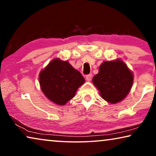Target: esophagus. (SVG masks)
<instances>
[{
	"label": "esophagus",
	"mask_w": 156,
	"mask_h": 156,
	"mask_svg": "<svg viewBox=\"0 0 156 156\" xmlns=\"http://www.w3.org/2000/svg\"><path fill=\"white\" fill-rule=\"evenodd\" d=\"M85 79H86L87 81H88V82H90V81L91 79H92V75H91V74H89V75L86 76V77H85Z\"/></svg>",
	"instance_id": "esophagus-1"
}]
</instances>
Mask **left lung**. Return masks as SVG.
Wrapping results in <instances>:
<instances>
[{
	"label": "left lung",
	"instance_id": "1",
	"mask_svg": "<svg viewBox=\"0 0 156 156\" xmlns=\"http://www.w3.org/2000/svg\"><path fill=\"white\" fill-rule=\"evenodd\" d=\"M133 82V72L120 58L103 61L93 83L102 99L110 104L120 102L128 95Z\"/></svg>",
	"mask_w": 156,
	"mask_h": 156
}]
</instances>
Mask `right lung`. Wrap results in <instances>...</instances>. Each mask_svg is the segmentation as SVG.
<instances>
[{
	"instance_id": "add662e5",
	"label": "right lung",
	"mask_w": 156,
	"mask_h": 156,
	"mask_svg": "<svg viewBox=\"0 0 156 156\" xmlns=\"http://www.w3.org/2000/svg\"><path fill=\"white\" fill-rule=\"evenodd\" d=\"M39 81L48 99L54 104L64 105L75 96L85 79L69 61L56 58L40 71Z\"/></svg>"
}]
</instances>
